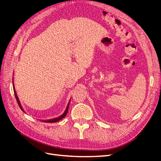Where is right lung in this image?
<instances>
[{"label": "right lung", "mask_w": 161, "mask_h": 161, "mask_svg": "<svg viewBox=\"0 0 161 161\" xmlns=\"http://www.w3.org/2000/svg\"><path fill=\"white\" fill-rule=\"evenodd\" d=\"M13 87H14V85H13ZM14 96H15V98H16V100H17V103H18V105H19V108H21V110H23V111H23V108H22L21 105L20 101H19V99H18V97H17V93L15 92V89H14ZM69 105H68V106H67V108H66V111H65L64 113L62 115H60V117H58V118H56L52 119H49V120H43V121H43V122H47V123H53V122H56V121H58L59 120L62 119V118H64V117L66 116V115L67 114L68 110H69Z\"/></svg>", "instance_id": "right-lung-1"}]
</instances>
